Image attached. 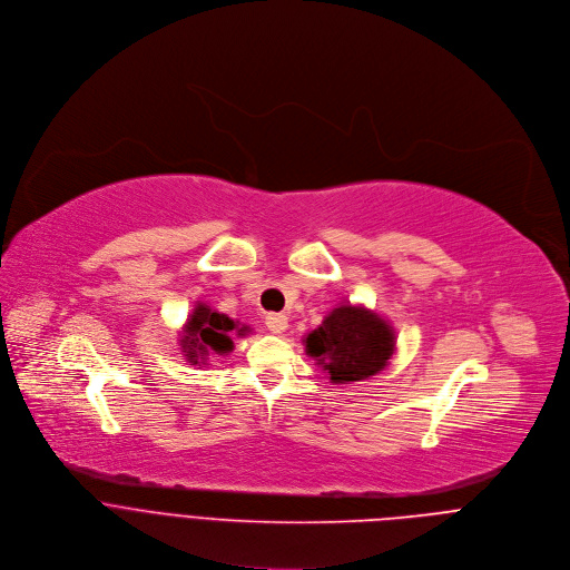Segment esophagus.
I'll return each mask as SVG.
<instances>
[{"label": "esophagus", "instance_id": "1", "mask_svg": "<svg viewBox=\"0 0 570 570\" xmlns=\"http://www.w3.org/2000/svg\"><path fill=\"white\" fill-rule=\"evenodd\" d=\"M265 323H267V327H269L274 334H283V332L287 330V325H289V318H287L285 314H267Z\"/></svg>", "mask_w": 570, "mask_h": 570}]
</instances>
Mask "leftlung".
Masks as SVG:
<instances>
[{"instance_id": "left-lung-1", "label": "left lung", "mask_w": 570, "mask_h": 570, "mask_svg": "<svg viewBox=\"0 0 570 570\" xmlns=\"http://www.w3.org/2000/svg\"><path fill=\"white\" fill-rule=\"evenodd\" d=\"M395 344L391 321L362 303L332 307L321 325L303 336L305 355L332 384H353L382 373L397 351Z\"/></svg>"}]
</instances>
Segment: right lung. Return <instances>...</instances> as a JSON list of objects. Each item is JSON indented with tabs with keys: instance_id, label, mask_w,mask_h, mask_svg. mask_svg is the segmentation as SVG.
Returning a JSON list of instances; mask_svg holds the SVG:
<instances>
[{
	"instance_id": "obj_1",
	"label": "right lung",
	"mask_w": 570,
	"mask_h": 570,
	"mask_svg": "<svg viewBox=\"0 0 570 570\" xmlns=\"http://www.w3.org/2000/svg\"><path fill=\"white\" fill-rule=\"evenodd\" d=\"M252 325L217 312L208 303L197 301L186 323L179 330V351L190 366H206L213 355L224 357L234 353V338L249 336Z\"/></svg>"
}]
</instances>
